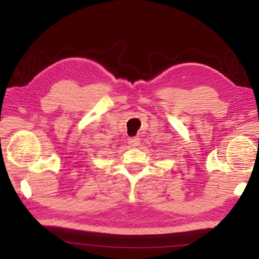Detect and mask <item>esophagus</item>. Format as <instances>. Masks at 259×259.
<instances>
[{
    "label": "esophagus",
    "mask_w": 259,
    "mask_h": 259,
    "mask_svg": "<svg viewBox=\"0 0 259 259\" xmlns=\"http://www.w3.org/2000/svg\"><path fill=\"white\" fill-rule=\"evenodd\" d=\"M128 145L131 147H137V146H139V138H137V137L130 138L128 139Z\"/></svg>",
    "instance_id": "1"
}]
</instances>
